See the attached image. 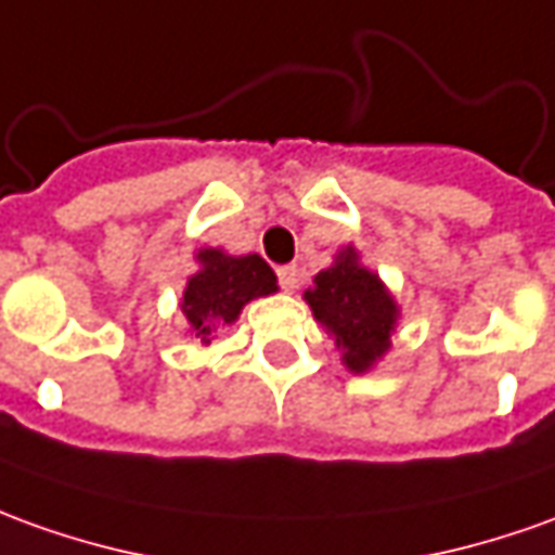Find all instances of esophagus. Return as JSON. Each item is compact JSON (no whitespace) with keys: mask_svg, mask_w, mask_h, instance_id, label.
Wrapping results in <instances>:
<instances>
[{"mask_svg":"<svg viewBox=\"0 0 555 555\" xmlns=\"http://www.w3.org/2000/svg\"><path fill=\"white\" fill-rule=\"evenodd\" d=\"M278 284H281V289H296V284H299V269L296 266H281L278 269Z\"/></svg>","mask_w":555,"mask_h":555,"instance_id":"34e87169","label":"esophagus"}]
</instances>
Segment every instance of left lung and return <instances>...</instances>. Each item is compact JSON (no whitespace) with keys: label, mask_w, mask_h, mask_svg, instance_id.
Listing matches in <instances>:
<instances>
[{"label":"left lung","mask_w":555,"mask_h":555,"mask_svg":"<svg viewBox=\"0 0 555 555\" xmlns=\"http://www.w3.org/2000/svg\"><path fill=\"white\" fill-rule=\"evenodd\" d=\"M305 299L317 320L335 332L347 369L365 372L374 359L387 353L389 332L396 326V301L377 274L359 266L353 250L338 254L332 269L320 271Z\"/></svg>","instance_id":"1"}]
</instances>
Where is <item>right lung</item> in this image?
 I'll return each mask as SVG.
<instances>
[{
    "mask_svg": "<svg viewBox=\"0 0 555 555\" xmlns=\"http://www.w3.org/2000/svg\"><path fill=\"white\" fill-rule=\"evenodd\" d=\"M202 271L190 278L183 293V314L196 338L211 341V332L232 323L250 299L278 289V278L259 256H227L220 250L198 254Z\"/></svg>",
    "mask_w": 555,
    "mask_h": 555,
    "instance_id": "obj_1",
    "label": "right lung"
}]
</instances>
